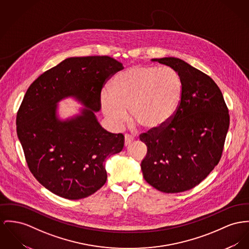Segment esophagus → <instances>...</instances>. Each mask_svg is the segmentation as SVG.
<instances>
[{
    "mask_svg": "<svg viewBox=\"0 0 249 249\" xmlns=\"http://www.w3.org/2000/svg\"><path fill=\"white\" fill-rule=\"evenodd\" d=\"M133 141H134V138H133V137L127 135V134L124 135V146L129 145V144L132 142Z\"/></svg>",
    "mask_w": 249,
    "mask_h": 249,
    "instance_id": "1",
    "label": "esophagus"
}]
</instances>
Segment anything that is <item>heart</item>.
Here are the masks:
<instances>
[{
	"label": "heart",
	"mask_w": 249,
	"mask_h": 249,
	"mask_svg": "<svg viewBox=\"0 0 249 249\" xmlns=\"http://www.w3.org/2000/svg\"><path fill=\"white\" fill-rule=\"evenodd\" d=\"M183 95L179 74L170 67L137 65L119 73L100 94L104 115L115 126L133 121L145 129L164 126L178 112Z\"/></svg>",
	"instance_id": "1"
}]
</instances>
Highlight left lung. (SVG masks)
<instances>
[{
	"mask_svg": "<svg viewBox=\"0 0 249 249\" xmlns=\"http://www.w3.org/2000/svg\"><path fill=\"white\" fill-rule=\"evenodd\" d=\"M181 77L179 108L164 126L141 135L147 154L141 163L146 182L166 194L193 189L214 169L230 126L229 109L215 82L177 57L154 58Z\"/></svg>",
	"mask_w": 249,
	"mask_h": 249,
	"instance_id": "8db88e82",
	"label": "left lung"
}]
</instances>
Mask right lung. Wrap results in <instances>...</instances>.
Masks as SVG:
<instances>
[{
  "instance_id": "right-lung-1",
  "label": "right lung",
  "mask_w": 249,
  "mask_h": 249,
  "mask_svg": "<svg viewBox=\"0 0 249 249\" xmlns=\"http://www.w3.org/2000/svg\"><path fill=\"white\" fill-rule=\"evenodd\" d=\"M123 69L107 55L69 57L28 88L18 111V138L29 170L53 194L85 198L107 181L104 162L123 150L124 137L104 129L95 112L101 109L103 85ZM70 97L84 107L62 120L57 105Z\"/></svg>"
}]
</instances>
